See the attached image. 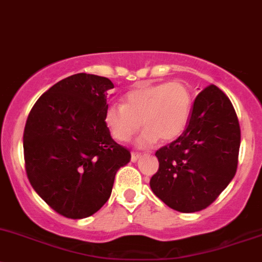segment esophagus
<instances>
[{"instance_id":"obj_1","label":"esophagus","mask_w":262,"mask_h":262,"mask_svg":"<svg viewBox=\"0 0 262 262\" xmlns=\"http://www.w3.org/2000/svg\"><path fill=\"white\" fill-rule=\"evenodd\" d=\"M140 158H141V154H139V152H132L131 154V161H132V163H136V161L139 160Z\"/></svg>"}]
</instances>
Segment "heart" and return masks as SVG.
<instances>
[{
    "mask_svg": "<svg viewBox=\"0 0 262 262\" xmlns=\"http://www.w3.org/2000/svg\"><path fill=\"white\" fill-rule=\"evenodd\" d=\"M193 97L179 80L137 87L127 92L123 104L112 103L104 111V123L112 137L128 141L141 127L137 147H149L159 139L170 141L182 135L190 118Z\"/></svg>",
    "mask_w": 262,
    "mask_h": 262,
    "instance_id": "heart-1",
    "label": "heart"
}]
</instances>
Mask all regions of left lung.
Wrapping results in <instances>:
<instances>
[{
	"label": "left lung",
	"mask_w": 262,
	"mask_h": 262,
	"mask_svg": "<svg viewBox=\"0 0 262 262\" xmlns=\"http://www.w3.org/2000/svg\"><path fill=\"white\" fill-rule=\"evenodd\" d=\"M241 130L228 97L215 85L196 96L187 128L156 151L159 170L151 190L178 212L207 208L233 179Z\"/></svg>",
	"instance_id": "1"
}]
</instances>
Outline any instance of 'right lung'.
Instances as JSON below:
<instances>
[{"label":"right lung","instance_id":"add662e5","mask_svg":"<svg viewBox=\"0 0 262 262\" xmlns=\"http://www.w3.org/2000/svg\"><path fill=\"white\" fill-rule=\"evenodd\" d=\"M113 87L99 75H71L37 99L26 121V174L42 201L67 218L82 220L101 209L116 172L131 159L104 123Z\"/></svg>","mask_w":262,"mask_h":262}]
</instances>
